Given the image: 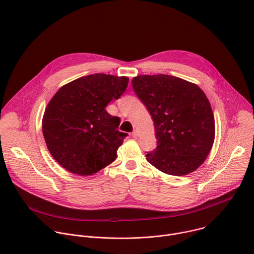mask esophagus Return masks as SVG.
I'll use <instances>...</instances> for the list:
<instances>
[{"label": "esophagus", "mask_w": 254, "mask_h": 254, "mask_svg": "<svg viewBox=\"0 0 254 254\" xmlns=\"http://www.w3.org/2000/svg\"><path fill=\"white\" fill-rule=\"evenodd\" d=\"M131 135L134 137V139H136L137 136H139V132H137V130L136 129H134L133 131H132V133H131Z\"/></svg>", "instance_id": "obj_1"}]
</instances>
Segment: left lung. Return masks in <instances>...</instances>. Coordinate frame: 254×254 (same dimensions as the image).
<instances>
[{
  "instance_id": "1",
  "label": "left lung",
  "mask_w": 254,
  "mask_h": 254,
  "mask_svg": "<svg viewBox=\"0 0 254 254\" xmlns=\"http://www.w3.org/2000/svg\"><path fill=\"white\" fill-rule=\"evenodd\" d=\"M155 126L157 148L147 161L169 175H187L209 155L215 139L211 104L195 84L169 75H140L131 80Z\"/></svg>"
}]
</instances>
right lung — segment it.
Returning a JSON list of instances; mask_svg holds the SVG:
<instances>
[{
    "instance_id": "right-lung-1",
    "label": "right lung",
    "mask_w": 254,
    "mask_h": 254,
    "mask_svg": "<svg viewBox=\"0 0 254 254\" xmlns=\"http://www.w3.org/2000/svg\"><path fill=\"white\" fill-rule=\"evenodd\" d=\"M128 78L94 74L63 86L50 101L42 120L48 149L64 169L92 175L117 158L126 132L121 120L105 107L126 91Z\"/></svg>"
}]
</instances>
